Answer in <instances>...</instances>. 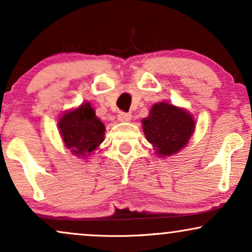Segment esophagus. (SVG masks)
<instances>
[{
	"label": "esophagus",
	"instance_id": "esophagus-1",
	"mask_svg": "<svg viewBox=\"0 0 252 252\" xmlns=\"http://www.w3.org/2000/svg\"><path fill=\"white\" fill-rule=\"evenodd\" d=\"M131 119H132V114L127 113V112H120V113L118 114V120L123 121V123H125V121H129Z\"/></svg>",
	"mask_w": 252,
	"mask_h": 252
}]
</instances>
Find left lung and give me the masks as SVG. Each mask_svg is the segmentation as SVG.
Returning a JSON list of instances; mask_svg holds the SVG:
<instances>
[{
    "label": "left lung",
    "instance_id": "8db88e82",
    "mask_svg": "<svg viewBox=\"0 0 252 252\" xmlns=\"http://www.w3.org/2000/svg\"><path fill=\"white\" fill-rule=\"evenodd\" d=\"M142 125L146 138L160 157L182 150L195 128L194 119L188 112L168 102L155 104L150 117L142 120Z\"/></svg>",
    "mask_w": 252,
    "mask_h": 252
}]
</instances>
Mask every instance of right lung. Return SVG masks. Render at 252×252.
Wrapping results in <instances>:
<instances>
[{"mask_svg": "<svg viewBox=\"0 0 252 252\" xmlns=\"http://www.w3.org/2000/svg\"><path fill=\"white\" fill-rule=\"evenodd\" d=\"M58 126L65 146L76 157H88L104 141L105 126L89 102L63 114Z\"/></svg>", "mask_w": 252, "mask_h": 252, "instance_id": "add662e5", "label": "right lung"}]
</instances>
